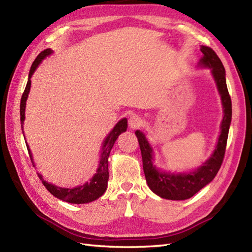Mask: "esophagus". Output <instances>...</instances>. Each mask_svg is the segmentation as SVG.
Returning <instances> with one entry per match:
<instances>
[{
	"instance_id": "esophagus-1",
	"label": "esophagus",
	"mask_w": 252,
	"mask_h": 252,
	"mask_svg": "<svg viewBox=\"0 0 252 252\" xmlns=\"http://www.w3.org/2000/svg\"><path fill=\"white\" fill-rule=\"evenodd\" d=\"M140 125H141V119L137 115H133L128 118V126H130V128H132V130H135V128L139 127Z\"/></svg>"
}]
</instances>
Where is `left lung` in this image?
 <instances>
[{
  "mask_svg": "<svg viewBox=\"0 0 252 252\" xmlns=\"http://www.w3.org/2000/svg\"><path fill=\"white\" fill-rule=\"evenodd\" d=\"M200 51L202 52V56L197 63V68L210 69L218 94L220 95L223 111L220 133L215 149L209 158L205 159V162L198 168L189 171H165L154 164V149L145 132L140 130L135 132L143 158V168L147 184L156 195L164 199L186 200L191 198L215 178L224 157L232 119V103L225 83V70L221 61L211 48L201 46Z\"/></svg>",
  "mask_w": 252,
  "mask_h": 252,
  "instance_id": "8db88e82",
  "label": "left lung"
}]
</instances>
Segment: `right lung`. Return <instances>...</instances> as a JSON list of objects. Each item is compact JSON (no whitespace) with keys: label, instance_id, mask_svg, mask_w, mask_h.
Returning <instances> with one entry per match:
<instances>
[{"label":"right lung","instance_id":"1","mask_svg":"<svg viewBox=\"0 0 252 252\" xmlns=\"http://www.w3.org/2000/svg\"><path fill=\"white\" fill-rule=\"evenodd\" d=\"M52 53H53V50H51L50 48L43 50L42 52L37 56V59L34 61L33 64H32L31 67L27 87H25V90L21 98V103H20V120H21V128H22L23 136H24L23 125H24V119H25V106H27V101L29 98L30 90H31V84H32L31 77L34 74L38 66L42 63V61ZM126 128H127V119L122 118L117 122V124H116V126L113 127V130L107 134V136L104 138V140H103L102 143L99 166L95 170V173L93 176V178L89 180V181L85 182L82 185L75 186V188H72V189L61 188V186H57L55 184L49 183L48 181H46V180H44L43 177L41 176V173L38 172V177H39V179L41 180L42 184L46 186V189L52 193L54 197L63 200L64 202H69L73 204H83V203L93 202L94 200L99 199L103 193L105 192L107 189V181L109 177L108 175L109 153H111L112 148L115 144V141L117 140L119 135L121 133L126 132ZM25 141H27V139H25ZM25 144H27V148L30 154V158L32 159V163H33V166H35L33 154H32L30 146L28 145V143Z\"/></svg>","mask_w":252,"mask_h":252}]
</instances>
